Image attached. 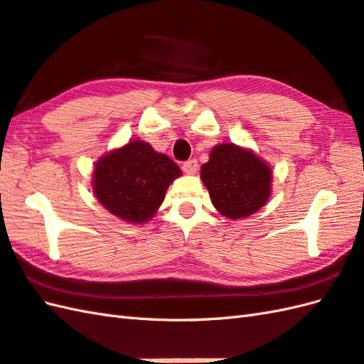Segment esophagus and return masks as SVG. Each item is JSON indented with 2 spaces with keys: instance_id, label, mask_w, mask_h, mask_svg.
I'll return each mask as SVG.
<instances>
[{
  "instance_id": "34e87169",
  "label": "esophagus",
  "mask_w": 364,
  "mask_h": 364,
  "mask_svg": "<svg viewBox=\"0 0 364 364\" xmlns=\"http://www.w3.org/2000/svg\"><path fill=\"white\" fill-rule=\"evenodd\" d=\"M183 172L188 173V175H194L197 173V168H198V161L197 159H189V161H184L183 162Z\"/></svg>"
}]
</instances>
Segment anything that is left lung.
<instances>
[{
	"label": "left lung",
	"mask_w": 364,
	"mask_h": 364,
	"mask_svg": "<svg viewBox=\"0 0 364 364\" xmlns=\"http://www.w3.org/2000/svg\"><path fill=\"white\" fill-rule=\"evenodd\" d=\"M200 175L215 210L230 219L257 213L270 196V167L235 144L214 146Z\"/></svg>",
	"instance_id": "1"
}]
</instances>
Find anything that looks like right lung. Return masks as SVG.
<instances>
[{"instance_id":"right-lung-1","label":"right lung","mask_w":364,"mask_h":364,"mask_svg":"<svg viewBox=\"0 0 364 364\" xmlns=\"http://www.w3.org/2000/svg\"><path fill=\"white\" fill-rule=\"evenodd\" d=\"M181 170L150 144L128 142L106 154L94 170V194L117 218L144 223L153 218L166 197L168 184Z\"/></svg>"}]
</instances>
